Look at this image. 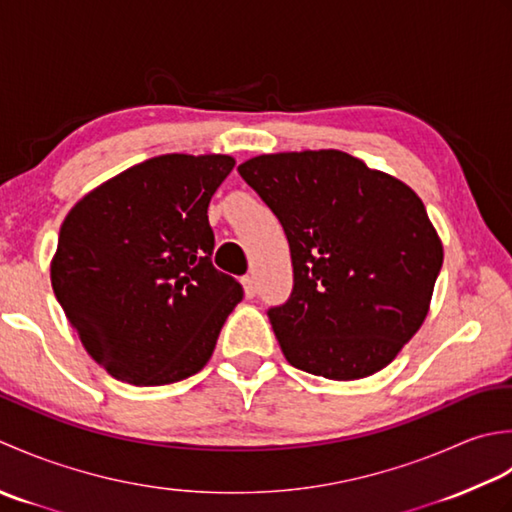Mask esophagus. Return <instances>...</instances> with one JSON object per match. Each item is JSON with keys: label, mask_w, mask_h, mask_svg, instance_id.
Instances as JSON below:
<instances>
[{"label": "esophagus", "mask_w": 512, "mask_h": 512, "mask_svg": "<svg viewBox=\"0 0 512 512\" xmlns=\"http://www.w3.org/2000/svg\"><path fill=\"white\" fill-rule=\"evenodd\" d=\"M243 289H245V296H247V298H254V296H256L258 287H256L254 276H245V278H243Z\"/></svg>", "instance_id": "obj_1"}]
</instances>
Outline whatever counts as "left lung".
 I'll return each mask as SVG.
<instances>
[{
  "mask_svg": "<svg viewBox=\"0 0 512 512\" xmlns=\"http://www.w3.org/2000/svg\"><path fill=\"white\" fill-rule=\"evenodd\" d=\"M285 229L294 289L267 311L287 362L329 380L387 367L429 314L442 241L409 185L340 150L238 165Z\"/></svg>",
  "mask_w": 512,
  "mask_h": 512,
  "instance_id": "8db88e82",
  "label": "left lung"
}]
</instances>
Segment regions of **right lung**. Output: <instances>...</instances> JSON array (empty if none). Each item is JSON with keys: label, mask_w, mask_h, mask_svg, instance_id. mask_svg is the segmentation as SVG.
Wrapping results in <instances>:
<instances>
[{"label": "right lung", "mask_w": 512, "mask_h": 512, "mask_svg": "<svg viewBox=\"0 0 512 512\" xmlns=\"http://www.w3.org/2000/svg\"><path fill=\"white\" fill-rule=\"evenodd\" d=\"M234 159L163 154L114 176L68 212L52 291L83 347L117 380L161 387L212 358L243 300L212 265L207 207Z\"/></svg>", "instance_id": "right-lung-1"}]
</instances>
